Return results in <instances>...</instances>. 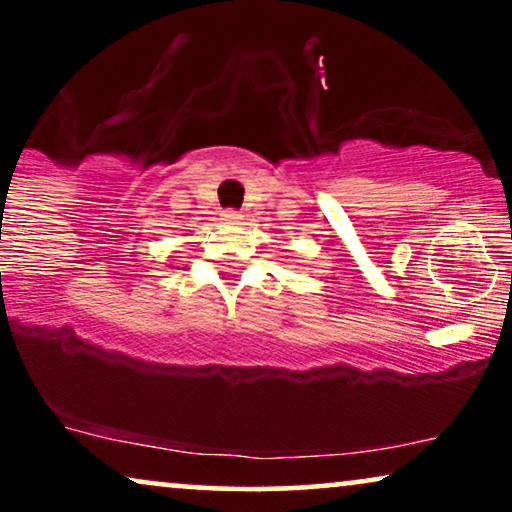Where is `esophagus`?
Instances as JSON below:
<instances>
[{
	"label": "esophagus",
	"mask_w": 512,
	"mask_h": 512,
	"mask_svg": "<svg viewBox=\"0 0 512 512\" xmlns=\"http://www.w3.org/2000/svg\"><path fill=\"white\" fill-rule=\"evenodd\" d=\"M223 221L231 223V226H236V223L243 221V216H240L238 211H226V214H223Z\"/></svg>",
	"instance_id": "1"
}]
</instances>
